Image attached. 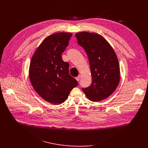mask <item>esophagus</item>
I'll return each instance as SVG.
<instances>
[{"label": "esophagus", "instance_id": "obj_1", "mask_svg": "<svg viewBox=\"0 0 148 148\" xmlns=\"http://www.w3.org/2000/svg\"><path fill=\"white\" fill-rule=\"evenodd\" d=\"M75 79H76V80H77V81H79V79H80V76H79V75L77 76V77H75Z\"/></svg>", "mask_w": 148, "mask_h": 148}]
</instances>
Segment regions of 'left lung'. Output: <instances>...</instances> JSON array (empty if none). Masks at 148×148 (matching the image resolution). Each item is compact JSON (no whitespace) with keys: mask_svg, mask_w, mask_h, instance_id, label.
<instances>
[{"mask_svg":"<svg viewBox=\"0 0 148 148\" xmlns=\"http://www.w3.org/2000/svg\"><path fill=\"white\" fill-rule=\"evenodd\" d=\"M78 44L86 51L90 65L92 83L82 90L91 101L110 97L119 82L120 69L116 53L102 36L93 33L75 34Z\"/></svg>","mask_w":148,"mask_h":148,"instance_id":"8db88e82","label":"left lung"}]
</instances>
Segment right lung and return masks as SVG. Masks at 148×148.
I'll list each match as a JSON object with an SVG mask.
<instances>
[{
	"label": "right lung",
	"mask_w": 148,
	"mask_h": 148,
	"mask_svg": "<svg viewBox=\"0 0 148 148\" xmlns=\"http://www.w3.org/2000/svg\"><path fill=\"white\" fill-rule=\"evenodd\" d=\"M73 34L57 33L46 37L34 53L30 64L29 78L37 93L54 105L62 103L78 86L69 74V63L62 60Z\"/></svg>",
	"instance_id": "1"
}]
</instances>
